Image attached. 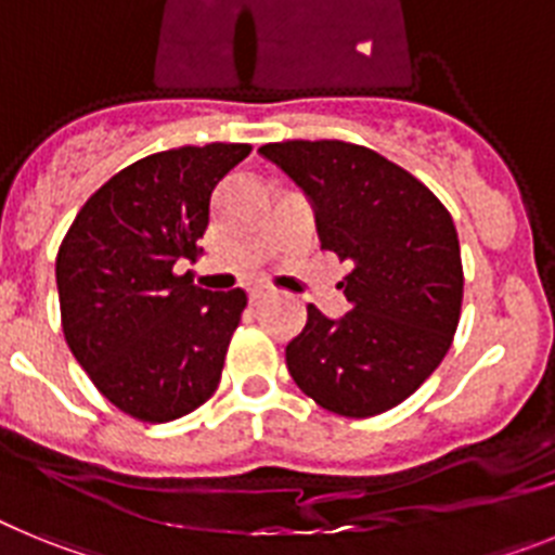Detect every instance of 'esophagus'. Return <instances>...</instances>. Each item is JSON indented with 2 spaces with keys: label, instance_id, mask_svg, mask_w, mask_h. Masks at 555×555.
I'll list each match as a JSON object with an SVG mask.
<instances>
[{
  "label": "esophagus",
  "instance_id": "34e87169",
  "mask_svg": "<svg viewBox=\"0 0 555 555\" xmlns=\"http://www.w3.org/2000/svg\"><path fill=\"white\" fill-rule=\"evenodd\" d=\"M272 288H267V286H255V288H249V302H253V306H258V302H263L267 300V297H272Z\"/></svg>",
  "mask_w": 555,
  "mask_h": 555
}]
</instances>
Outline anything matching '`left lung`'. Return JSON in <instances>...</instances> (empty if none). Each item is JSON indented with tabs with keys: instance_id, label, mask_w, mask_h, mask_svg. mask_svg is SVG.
<instances>
[{
	"instance_id": "8db88e82",
	"label": "left lung",
	"mask_w": 555,
	"mask_h": 555,
	"mask_svg": "<svg viewBox=\"0 0 555 555\" xmlns=\"http://www.w3.org/2000/svg\"><path fill=\"white\" fill-rule=\"evenodd\" d=\"M311 199L322 249L347 261L350 311L308 306L286 347L294 384L341 416L403 403L442 364L459 327V233L434 191L403 166L347 141H281L258 150Z\"/></svg>"
}]
</instances>
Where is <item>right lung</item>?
Segmentation results:
<instances>
[{"label":"right lung","instance_id":"1","mask_svg":"<svg viewBox=\"0 0 555 555\" xmlns=\"http://www.w3.org/2000/svg\"><path fill=\"white\" fill-rule=\"evenodd\" d=\"M249 150L178 146L135 160L88 197L57 249L68 350L141 423L191 414L219 386L247 294L205 292L175 263L203 253L210 194Z\"/></svg>","mask_w":555,"mask_h":555}]
</instances>
